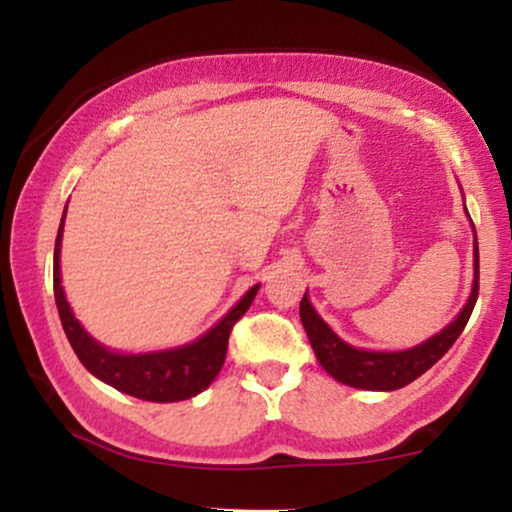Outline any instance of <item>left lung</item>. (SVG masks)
<instances>
[{
	"label": "left lung",
	"mask_w": 512,
	"mask_h": 512,
	"mask_svg": "<svg viewBox=\"0 0 512 512\" xmlns=\"http://www.w3.org/2000/svg\"><path fill=\"white\" fill-rule=\"evenodd\" d=\"M467 211V209H464ZM479 296V245L477 233H474V284L469 301L462 308V313L438 332L436 337L426 339L424 344L414 346L407 351H366L356 349V346L346 344L337 334L330 330L325 320L315 313V308L308 301V293L301 301V322L308 334L310 346H313L320 366L332 375L339 383L358 387V390H380L390 392L399 387L414 383L419 375H424L433 363L448 354V349L460 337L464 325H467L469 315H472L474 305Z\"/></svg>",
	"instance_id": "obj_1"
}]
</instances>
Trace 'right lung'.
Wrapping results in <instances>:
<instances>
[{"label": "right lung", "instance_id": "add662e5", "mask_svg": "<svg viewBox=\"0 0 512 512\" xmlns=\"http://www.w3.org/2000/svg\"><path fill=\"white\" fill-rule=\"evenodd\" d=\"M64 214H67V209H64ZM62 228L64 216L55 240V272H52L55 303L57 310H60L64 334H67L74 354L79 356L88 373L96 375L103 383L113 385L115 390L137 399H146V402H180V399H190L207 390L211 380L219 375L223 361H226L228 337H231L233 325L248 313L250 303L255 301L257 291H260V284L252 286L197 342L168 351H151V354H117V351H110L98 344L79 325L67 298H64L60 276Z\"/></svg>", "mask_w": 512, "mask_h": 512}]
</instances>
